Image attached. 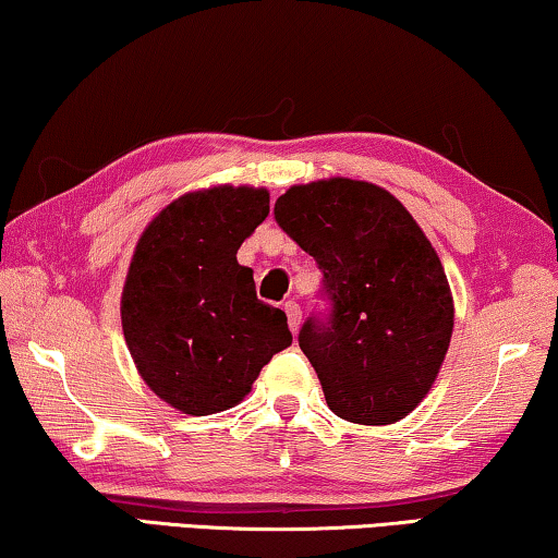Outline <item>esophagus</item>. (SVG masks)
<instances>
[{
  "instance_id": "1",
  "label": "esophagus",
  "mask_w": 558,
  "mask_h": 558,
  "mask_svg": "<svg viewBox=\"0 0 558 558\" xmlns=\"http://www.w3.org/2000/svg\"><path fill=\"white\" fill-rule=\"evenodd\" d=\"M284 312H287L289 329H292V332H296L299 325H302V310H299L296 302H284Z\"/></svg>"
}]
</instances>
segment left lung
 Here are the masks:
<instances>
[{"label":"left lung","instance_id":"obj_1","mask_svg":"<svg viewBox=\"0 0 558 558\" xmlns=\"http://www.w3.org/2000/svg\"><path fill=\"white\" fill-rule=\"evenodd\" d=\"M274 219L322 271L325 314L299 329L327 405L360 425H390L425 398L453 335L442 264L398 198L350 179L292 185Z\"/></svg>","mask_w":558,"mask_h":558}]
</instances>
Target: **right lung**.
I'll list each match as a JSON object with an SVG mask.
<instances>
[{
  "mask_svg": "<svg viewBox=\"0 0 558 558\" xmlns=\"http://www.w3.org/2000/svg\"><path fill=\"white\" fill-rule=\"evenodd\" d=\"M266 216L264 189L185 193L135 246L120 304L128 350L150 390L185 415L233 408L292 344L287 314L256 296L252 269L236 262Z\"/></svg>",
  "mask_w": 558,
  "mask_h": 558,
  "instance_id": "obj_1",
  "label": "right lung"
}]
</instances>
